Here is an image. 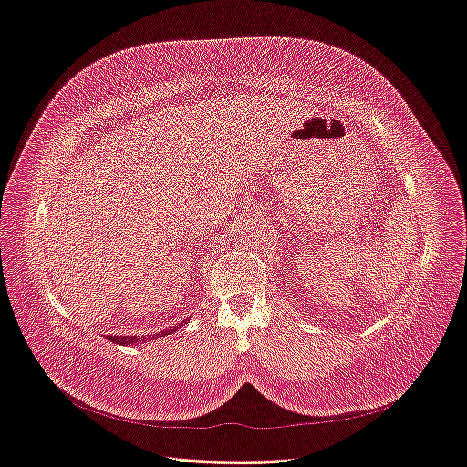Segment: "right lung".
Returning <instances> with one entry per match:
<instances>
[{
  "instance_id": "1",
  "label": "right lung",
  "mask_w": 467,
  "mask_h": 467,
  "mask_svg": "<svg viewBox=\"0 0 467 467\" xmlns=\"http://www.w3.org/2000/svg\"><path fill=\"white\" fill-rule=\"evenodd\" d=\"M183 326V324H182ZM178 329V326L176 327H170V329H166V331H161V333H155L153 335V338H157V337H162V335H168V333H171V331H176ZM145 338H151V337H141V340H145ZM151 338V340H153ZM108 340H111V342H117V345H134V342H141L140 340V337H129V335H125V337H119V335H108Z\"/></svg>"
}]
</instances>
